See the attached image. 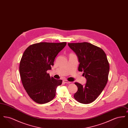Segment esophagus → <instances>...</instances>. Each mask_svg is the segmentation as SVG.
<instances>
[{"label":"esophagus","mask_w":128,"mask_h":128,"mask_svg":"<svg viewBox=\"0 0 128 128\" xmlns=\"http://www.w3.org/2000/svg\"><path fill=\"white\" fill-rule=\"evenodd\" d=\"M63 82L64 83H66V84H70L71 82H69V81H68L67 80H63Z\"/></svg>","instance_id":"esophagus-1"}]
</instances>
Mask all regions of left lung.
<instances>
[{"mask_svg": "<svg viewBox=\"0 0 128 128\" xmlns=\"http://www.w3.org/2000/svg\"><path fill=\"white\" fill-rule=\"evenodd\" d=\"M80 62L78 70L84 71L85 85L75 82L78 91L74 98L80 103H91L101 94L108 81L110 64L103 50L87 42L68 43Z\"/></svg>", "mask_w": 128, "mask_h": 128, "instance_id": "obj_1", "label": "left lung"}]
</instances>
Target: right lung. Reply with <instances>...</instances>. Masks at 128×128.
<instances>
[{
  "label": "right lung",
  "instance_id": "1",
  "mask_svg": "<svg viewBox=\"0 0 128 128\" xmlns=\"http://www.w3.org/2000/svg\"><path fill=\"white\" fill-rule=\"evenodd\" d=\"M66 42H41L25 50L20 63L22 82L30 98L38 104L46 103L56 96V88L62 80L50 77L47 70L53 66L55 58Z\"/></svg>",
  "mask_w": 128,
  "mask_h": 128
}]
</instances>
